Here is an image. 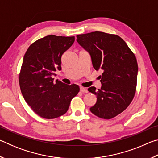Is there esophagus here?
I'll list each match as a JSON object with an SVG mask.
<instances>
[{
	"label": "esophagus",
	"mask_w": 158,
	"mask_h": 158,
	"mask_svg": "<svg viewBox=\"0 0 158 158\" xmlns=\"http://www.w3.org/2000/svg\"><path fill=\"white\" fill-rule=\"evenodd\" d=\"M80 91L83 92V93H87L88 92V90H87L86 88H84V87L81 86V87H80Z\"/></svg>",
	"instance_id": "obj_1"
}]
</instances>
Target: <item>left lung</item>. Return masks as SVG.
Instances as JSON below:
<instances>
[{
  "label": "left lung",
  "mask_w": 158,
  "mask_h": 158,
  "mask_svg": "<svg viewBox=\"0 0 158 158\" xmlns=\"http://www.w3.org/2000/svg\"><path fill=\"white\" fill-rule=\"evenodd\" d=\"M77 41L90 53L93 68L102 69L101 89L89 88L97 97L90 111L110 119L123 111L133 100L137 88V61L121 37L104 32L77 35Z\"/></svg>",
  "instance_id": "left-lung-1"
}]
</instances>
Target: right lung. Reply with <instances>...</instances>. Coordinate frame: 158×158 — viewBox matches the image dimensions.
Returning <instances> with one entry per match:
<instances>
[{
	"instance_id": "right-lung-1",
	"label": "right lung",
	"mask_w": 158,
	"mask_h": 158,
	"mask_svg": "<svg viewBox=\"0 0 158 158\" xmlns=\"http://www.w3.org/2000/svg\"><path fill=\"white\" fill-rule=\"evenodd\" d=\"M74 42V37L50 35L37 40L23 56L19 85L25 101L35 113L46 119L65 114L79 91V85L53 81L55 72L61 69V56Z\"/></svg>"
}]
</instances>
